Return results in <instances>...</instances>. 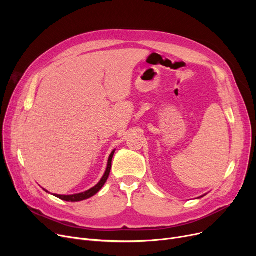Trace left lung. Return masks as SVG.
I'll use <instances>...</instances> for the list:
<instances>
[{"label":"left lung","mask_w":256,"mask_h":256,"mask_svg":"<svg viewBox=\"0 0 256 256\" xmlns=\"http://www.w3.org/2000/svg\"><path fill=\"white\" fill-rule=\"evenodd\" d=\"M201 197H204V196H201Z\"/></svg>","instance_id":"1"}]
</instances>
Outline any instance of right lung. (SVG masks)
I'll return each mask as SVG.
<instances>
[{
    "instance_id": "1",
    "label": "right lung",
    "mask_w": 256,
    "mask_h": 256,
    "mask_svg": "<svg viewBox=\"0 0 256 256\" xmlns=\"http://www.w3.org/2000/svg\"><path fill=\"white\" fill-rule=\"evenodd\" d=\"M114 152L115 150H113L109 156V160H108V165H106V172L104 174V176L102 178V180H100V182L94 186L93 188H91V189L85 191V192H82V193H78V194H74V195H58V194H54V196L58 197L59 199L61 200H64V201H70V202H78V201H82V200H85V199H88L92 196L96 195L102 188L104 186V184H106L108 178H109V174H110V171H111V167H112V158H113V156H114ZM46 192H48L46 189H44Z\"/></svg>"
}]
</instances>
